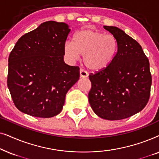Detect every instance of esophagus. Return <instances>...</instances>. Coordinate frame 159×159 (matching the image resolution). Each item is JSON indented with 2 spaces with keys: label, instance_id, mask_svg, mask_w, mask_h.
I'll return each mask as SVG.
<instances>
[{
  "label": "esophagus",
  "instance_id": "obj_1",
  "mask_svg": "<svg viewBox=\"0 0 159 159\" xmlns=\"http://www.w3.org/2000/svg\"><path fill=\"white\" fill-rule=\"evenodd\" d=\"M80 77H82V78H86L88 77V73L85 70H84L83 69H80Z\"/></svg>",
  "mask_w": 159,
  "mask_h": 159
}]
</instances>
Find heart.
<instances>
[{"label":"heart","instance_id":"1","mask_svg":"<svg viewBox=\"0 0 159 159\" xmlns=\"http://www.w3.org/2000/svg\"><path fill=\"white\" fill-rule=\"evenodd\" d=\"M119 43L113 34L90 29L82 30L74 36V42L64 43V53L69 60L74 61L80 55L83 63L89 69L101 71L111 64L118 51Z\"/></svg>","mask_w":159,"mask_h":159}]
</instances>
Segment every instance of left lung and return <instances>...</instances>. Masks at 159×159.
Returning a JSON list of instances; mask_svg holds the SVG:
<instances>
[{
	"label": "left lung",
	"instance_id": "obj_1",
	"mask_svg": "<svg viewBox=\"0 0 159 159\" xmlns=\"http://www.w3.org/2000/svg\"><path fill=\"white\" fill-rule=\"evenodd\" d=\"M103 27L116 38L118 51L109 66L89 75V103L101 118L120 120L142 111L148 102L152 83L149 61L140 45L123 30Z\"/></svg>",
	"mask_w": 159,
	"mask_h": 159
}]
</instances>
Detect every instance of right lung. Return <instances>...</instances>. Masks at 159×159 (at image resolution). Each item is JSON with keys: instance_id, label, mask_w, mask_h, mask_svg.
<instances>
[{"instance_id": "obj_1", "label": "right lung", "mask_w": 159, "mask_h": 159, "mask_svg": "<svg viewBox=\"0 0 159 159\" xmlns=\"http://www.w3.org/2000/svg\"><path fill=\"white\" fill-rule=\"evenodd\" d=\"M70 30L66 23L45 21L16 42L8 57L7 85L20 111L40 118L61 111L66 93L80 77L79 66L64 61Z\"/></svg>"}]
</instances>
